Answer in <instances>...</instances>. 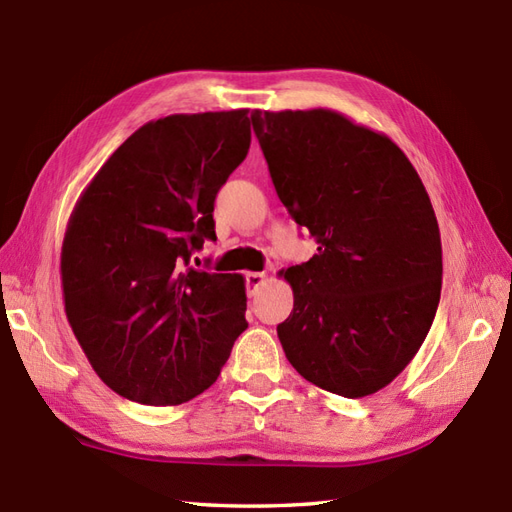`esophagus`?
I'll return each instance as SVG.
<instances>
[{
  "label": "esophagus",
  "mask_w": 512,
  "mask_h": 512,
  "mask_svg": "<svg viewBox=\"0 0 512 512\" xmlns=\"http://www.w3.org/2000/svg\"><path fill=\"white\" fill-rule=\"evenodd\" d=\"M266 282V273H246V290H248V295L253 297L257 290H259V286H262Z\"/></svg>",
  "instance_id": "esophagus-1"
}]
</instances>
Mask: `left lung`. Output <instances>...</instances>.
<instances>
[{
    "label": "left lung",
    "mask_w": 512,
    "mask_h": 512,
    "mask_svg": "<svg viewBox=\"0 0 512 512\" xmlns=\"http://www.w3.org/2000/svg\"><path fill=\"white\" fill-rule=\"evenodd\" d=\"M282 204L317 255L282 270L293 313L277 326L310 384L359 399L417 355L442 293V239L417 170L395 142L328 108L255 110Z\"/></svg>",
    "instance_id": "left-lung-1"
}]
</instances>
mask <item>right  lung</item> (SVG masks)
Instances as JSON below:
<instances>
[{
    "mask_svg": "<svg viewBox=\"0 0 512 512\" xmlns=\"http://www.w3.org/2000/svg\"><path fill=\"white\" fill-rule=\"evenodd\" d=\"M248 146V108L155 119L108 157L68 219V324L99 379L130 402L204 393L248 326L242 275L188 268L217 239L215 197Z\"/></svg>",
    "mask_w": 512,
    "mask_h": 512,
    "instance_id": "obj_1",
    "label": "right lung"
}]
</instances>
